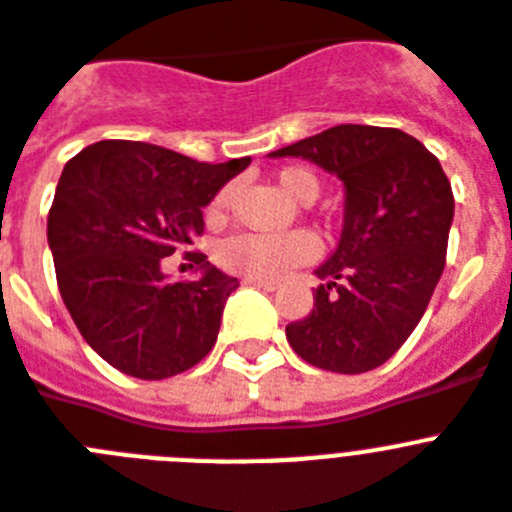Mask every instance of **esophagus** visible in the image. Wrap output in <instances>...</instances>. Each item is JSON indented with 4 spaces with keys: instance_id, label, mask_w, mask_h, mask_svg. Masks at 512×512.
Listing matches in <instances>:
<instances>
[{
    "instance_id": "obj_1",
    "label": "esophagus",
    "mask_w": 512,
    "mask_h": 512,
    "mask_svg": "<svg viewBox=\"0 0 512 512\" xmlns=\"http://www.w3.org/2000/svg\"><path fill=\"white\" fill-rule=\"evenodd\" d=\"M247 286H257V289H265V291H273L278 289V281H270V278H244Z\"/></svg>"
}]
</instances>
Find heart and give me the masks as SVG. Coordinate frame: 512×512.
Here are the masks:
<instances>
[{
    "instance_id": "1",
    "label": "heart",
    "mask_w": 512,
    "mask_h": 512,
    "mask_svg": "<svg viewBox=\"0 0 512 512\" xmlns=\"http://www.w3.org/2000/svg\"><path fill=\"white\" fill-rule=\"evenodd\" d=\"M278 187L291 200L309 205L320 195V179L302 166H289L278 171ZM231 190L218 192L210 203V216L218 218L229 208ZM320 247L309 231H289V234H236L218 247V263L226 270L244 278H278L294 265L309 263L317 257Z\"/></svg>"
}]
</instances>
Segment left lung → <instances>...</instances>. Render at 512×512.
I'll use <instances>...</instances> for the list:
<instances>
[{
    "label": "left lung",
    "mask_w": 512,
    "mask_h": 512,
    "mask_svg": "<svg viewBox=\"0 0 512 512\" xmlns=\"http://www.w3.org/2000/svg\"><path fill=\"white\" fill-rule=\"evenodd\" d=\"M304 158L343 182V229L315 307L286 325L291 349L320 369L359 375L401 349L445 268L453 190L440 161L393 127L338 124L273 150Z\"/></svg>",
    "instance_id": "1"
}]
</instances>
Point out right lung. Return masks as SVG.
Returning a JSON list of instances; mask_svg holds the SVG:
<instances>
[{
  "label": "right lung",
  "instance_id": "add662e5",
  "mask_svg": "<svg viewBox=\"0 0 512 512\" xmlns=\"http://www.w3.org/2000/svg\"><path fill=\"white\" fill-rule=\"evenodd\" d=\"M252 158L200 163L161 145L101 140L67 161L49 210L59 294L103 362L140 380L187 372L208 356L239 281L203 263L169 281L163 257L203 234V208Z\"/></svg>",
  "mask_w": 512,
  "mask_h": 512
}]
</instances>
